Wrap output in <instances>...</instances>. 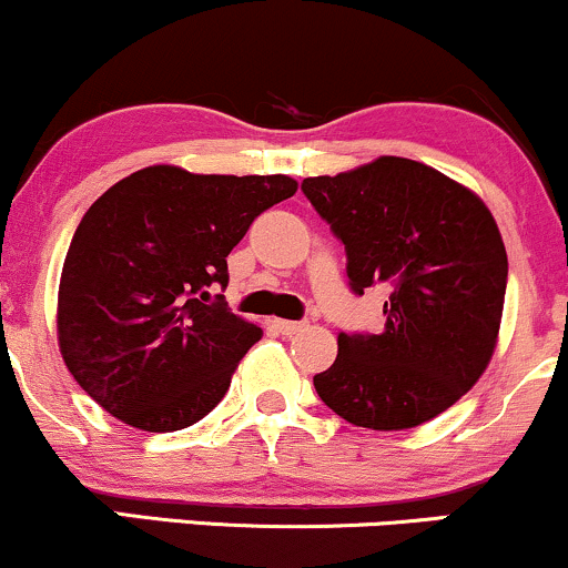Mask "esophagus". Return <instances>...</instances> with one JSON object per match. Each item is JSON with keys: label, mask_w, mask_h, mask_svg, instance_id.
Listing matches in <instances>:
<instances>
[{"label": "esophagus", "mask_w": 568, "mask_h": 568, "mask_svg": "<svg viewBox=\"0 0 568 568\" xmlns=\"http://www.w3.org/2000/svg\"><path fill=\"white\" fill-rule=\"evenodd\" d=\"M304 325H306L304 321H275V328H277L283 336L298 334V331H302Z\"/></svg>", "instance_id": "34e87169"}]
</instances>
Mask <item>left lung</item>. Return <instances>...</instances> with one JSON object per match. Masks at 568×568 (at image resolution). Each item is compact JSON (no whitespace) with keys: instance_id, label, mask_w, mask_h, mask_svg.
<instances>
[{"instance_id":"left-lung-1","label":"left lung","mask_w":568,"mask_h":568,"mask_svg":"<svg viewBox=\"0 0 568 568\" xmlns=\"http://www.w3.org/2000/svg\"><path fill=\"white\" fill-rule=\"evenodd\" d=\"M302 192L347 251L355 293L384 285L379 334H338L315 389L349 425L408 429L452 408L497 347L507 253L486 202L425 162L379 158Z\"/></svg>"}]
</instances>
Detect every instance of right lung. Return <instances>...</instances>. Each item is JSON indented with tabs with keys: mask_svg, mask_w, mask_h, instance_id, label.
I'll return each mask as SVG.
<instances>
[{
	"mask_svg": "<svg viewBox=\"0 0 568 568\" xmlns=\"http://www.w3.org/2000/svg\"><path fill=\"white\" fill-rule=\"evenodd\" d=\"M291 175H202L152 165L84 213L58 285V347L103 410L146 433L219 406L262 328L211 302L258 213L296 194Z\"/></svg>",
	"mask_w": 568,
	"mask_h": 568,
	"instance_id": "1",
	"label": "right lung"
}]
</instances>
